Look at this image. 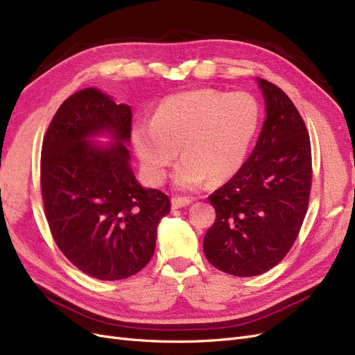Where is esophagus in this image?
<instances>
[{"mask_svg":"<svg viewBox=\"0 0 355 355\" xmlns=\"http://www.w3.org/2000/svg\"><path fill=\"white\" fill-rule=\"evenodd\" d=\"M193 202L191 198H187V196H175L173 199V208L174 209H178V208H182V207H189V205Z\"/></svg>","mask_w":355,"mask_h":355,"instance_id":"34e87169","label":"esophagus"}]
</instances>
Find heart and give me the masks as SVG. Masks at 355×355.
I'll use <instances>...</instances> for the list:
<instances>
[{"label":"heart","instance_id":"b5f03b06","mask_svg":"<svg viewBox=\"0 0 355 355\" xmlns=\"http://www.w3.org/2000/svg\"><path fill=\"white\" fill-rule=\"evenodd\" d=\"M261 123L258 100L245 91L196 89L159 103L152 122L132 127V143L147 175L162 182L181 147L174 181L180 189L221 181L243 165Z\"/></svg>","mask_w":355,"mask_h":355}]
</instances>
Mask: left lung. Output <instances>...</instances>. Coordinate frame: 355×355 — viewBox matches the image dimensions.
Segmentation results:
<instances>
[{"mask_svg": "<svg viewBox=\"0 0 355 355\" xmlns=\"http://www.w3.org/2000/svg\"><path fill=\"white\" fill-rule=\"evenodd\" d=\"M267 118L252 155L208 198L216 218L205 257L224 272L252 277L288 255L300 234L313 184L305 122L277 85L258 79Z\"/></svg>", "mask_w": 355, "mask_h": 355, "instance_id": "obj_1", "label": "left lung"}]
</instances>
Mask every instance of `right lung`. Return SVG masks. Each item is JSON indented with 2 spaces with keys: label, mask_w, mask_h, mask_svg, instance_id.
Here are the masks:
<instances>
[{
  "label": "right lung",
  "mask_w": 355,
  "mask_h": 355,
  "mask_svg": "<svg viewBox=\"0 0 355 355\" xmlns=\"http://www.w3.org/2000/svg\"><path fill=\"white\" fill-rule=\"evenodd\" d=\"M131 107L96 88L66 98L44 135L41 194L51 236L72 264L98 280H121L152 259L168 194L143 189L130 168ZM110 130L100 149L88 136Z\"/></svg>",
  "instance_id": "add662e5"
}]
</instances>
